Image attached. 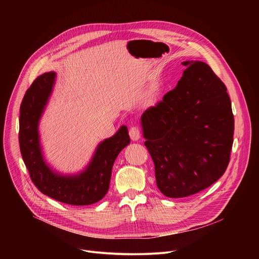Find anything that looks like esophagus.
Here are the masks:
<instances>
[{
    "mask_svg": "<svg viewBox=\"0 0 259 259\" xmlns=\"http://www.w3.org/2000/svg\"><path fill=\"white\" fill-rule=\"evenodd\" d=\"M129 135L131 137L132 140L134 141H137L139 138H140V135H141V131L140 129L137 127V126H132L129 130Z\"/></svg>",
    "mask_w": 259,
    "mask_h": 259,
    "instance_id": "1",
    "label": "esophagus"
}]
</instances>
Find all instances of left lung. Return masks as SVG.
<instances>
[{
  "label": "left lung",
  "instance_id": "8db88e82",
  "mask_svg": "<svg viewBox=\"0 0 259 259\" xmlns=\"http://www.w3.org/2000/svg\"><path fill=\"white\" fill-rule=\"evenodd\" d=\"M177 86L141 117L157 186L168 198L207 189L226 172L235 119L227 87L202 61H184Z\"/></svg>",
  "mask_w": 259,
  "mask_h": 259
}]
</instances>
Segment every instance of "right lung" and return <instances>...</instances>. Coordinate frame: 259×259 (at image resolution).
Wrapping results in <instances>:
<instances>
[{
    "mask_svg": "<svg viewBox=\"0 0 259 259\" xmlns=\"http://www.w3.org/2000/svg\"><path fill=\"white\" fill-rule=\"evenodd\" d=\"M55 72L36 78L26 90L20 105L19 146L23 162L34 186L44 195L64 204L86 206L100 201L108 191L113 165L130 142L127 127L102 141L87 169L77 176H61L43 160L38 123L54 84Z\"/></svg>",
    "mask_w": 259,
    "mask_h": 259,
    "instance_id": "1",
    "label": "right lung"
}]
</instances>
